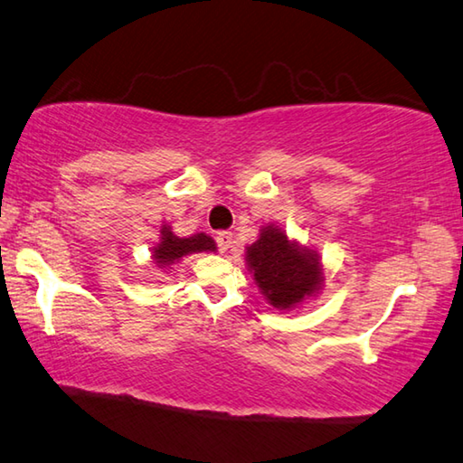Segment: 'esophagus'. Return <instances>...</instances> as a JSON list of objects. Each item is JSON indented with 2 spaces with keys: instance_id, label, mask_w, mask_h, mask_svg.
<instances>
[{
  "instance_id": "obj_1",
  "label": "esophagus",
  "mask_w": 463,
  "mask_h": 463,
  "mask_svg": "<svg viewBox=\"0 0 463 463\" xmlns=\"http://www.w3.org/2000/svg\"><path fill=\"white\" fill-rule=\"evenodd\" d=\"M215 241H217V248L222 250V252H227V250H230L232 244H233V233L227 232V230L217 232Z\"/></svg>"
}]
</instances>
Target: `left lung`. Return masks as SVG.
<instances>
[{
  "instance_id": "8db88e82",
  "label": "left lung",
  "mask_w": 463,
  "mask_h": 463,
  "mask_svg": "<svg viewBox=\"0 0 463 463\" xmlns=\"http://www.w3.org/2000/svg\"><path fill=\"white\" fill-rule=\"evenodd\" d=\"M246 262L266 301L280 311L293 309L321 288L319 256L298 248L277 225L262 227L260 238L246 248Z\"/></svg>"
}]
</instances>
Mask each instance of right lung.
<instances>
[{
    "label": "right lung",
    "instance_id": "right-lung-1",
    "mask_svg": "<svg viewBox=\"0 0 463 463\" xmlns=\"http://www.w3.org/2000/svg\"><path fill=\"white\" fill-rule=\"evenodd\" d=\"M217 246L207 233H194L191 238H178L170 232L168 225H162L160 241L152 248V258L156 260L160 269L175 264L186 254L194 252H215Z\"/></svg>",
    "mask_w": 463,
    "mask_h": 463
}]
</instances>
